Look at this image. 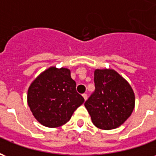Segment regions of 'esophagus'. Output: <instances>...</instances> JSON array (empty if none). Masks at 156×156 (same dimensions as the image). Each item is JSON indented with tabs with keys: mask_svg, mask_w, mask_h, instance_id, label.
I'll return each instance as SVG.
<instances>
[{
	"mask_svg": "<svg viewBox=\"0 0 156 156\" xmlns=\"http://www.w3.org/2000/svg\"><path fill=\"white\" fill-rule=\"evenodd\" d=\"M83 97L84 100L86 101V100H87V98H88V95L86 94H83Z\"/></svg>",
	"mask_w": 156,
	"mask_h": 156,
	"instance_id": "34e87169",
	"label": "esophagus"
}]
</instances>
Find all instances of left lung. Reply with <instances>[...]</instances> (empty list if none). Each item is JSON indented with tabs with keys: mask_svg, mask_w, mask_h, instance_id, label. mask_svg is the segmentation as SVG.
<instances>
[{
	"mask_svg": "<svg viewBox=\"0 0 156 156\" xmlns=\"http://www.w3.org/2000/svg\"><path fill=\"white\" fill-rule=\"evenodd\" d=\"M95 92L85 102L92 122L101 129H114L134 110L135 96L127 80L114 69H95Z\"/></svg>",
	"mask_w": 156,
	"mask_h": 156,
	"instance_id": "left-lung-1",
	"label": "left lung"
}]
</instances>
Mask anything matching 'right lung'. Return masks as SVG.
<instances>
[{
	"instance_id": "1",
	"label": "right lung",
	"mask_w": 156,
	"mask_h": 156,
	"mask_svg": "<svg viewBox=\"0 0 156 156\" xmlns=\"http://www.w3.org/2000/svg\"><path fill=\"white\" fill-rule=\"evenodd\" d=\"M83 102L67 68H48L32 82L27 90V105L32 115L48 128L66 124Z\"/></svg>"
}]
</instances>
